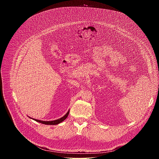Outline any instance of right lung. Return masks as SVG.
Returning a JSON list of instances; mask_svg holds the SVG:
<instances>
[{
    "mask_svg": "<svg viewBox=\"0 0 159 159\" xmlns=\"http://www.w3.org/2000/svg\"><path fill=\"white\" fill-rule=\"evenodd\" d=\"M69 111L70 110L68 111V112L66 113L65 115H64L63 117L60 118V119H58V120H53V121H41V120H36V119H33V118H31L30 117L31 119H33V120L37 121V122H39V123H41L42 124H44V125H58L61 122H63L67 117L68 116H69Z\"/></svg>",
    "mask_w": 159,
    "mask_h": 159,
    "instance_id": "1",
    "label": "right lung"
}]
</instances>
